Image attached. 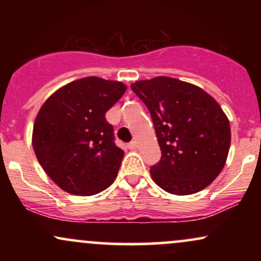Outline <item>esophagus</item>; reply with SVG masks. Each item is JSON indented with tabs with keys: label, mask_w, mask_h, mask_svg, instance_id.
Masks as SVG:
<instances>
[{
	"label": "esophagus",
	"mask_w": 261,
	"mask_h": 261,
	"mask_svg": "<svg viewBox=\"0 0 261 261\" xmlns=\"http://www.w3.org/2000/svg\"><path fill=\"white\" fill-rule=\"evenodd\" d=\"M127 147L130 149H136L137 148V141H133V142L128 143Z\"/></svg>",
	"instance_id": "34e87169"
}]
</instances>
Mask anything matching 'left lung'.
<instances>
[{
	"label": "left lung",
	"instance_id": "left-lung-1",
	"mask_svg": "<svg viewBox=\"0 0 261 261\" xmlns=\"http://www.w3.org/2000/svg\"><path fill=\"white\" fill-rule=\"evenodd\" d=\"M151 113L162 157L149 169L158 187L191 195L208 187L226 164L229 120L211 95L195 85L158 76L131 85Z\"/></svg>",
	"mask_w": 261,
	"mask_h": 261
}]
</instances>
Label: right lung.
<instances>
[{
	"label": "right lung",
	"instance_id": "1",
	"mask_svg": "<svg viewBox=\"0 0 261 261\" xmlns=\"http://www.w3.org/2000/svg\"><path fill=\"white\" fill-rule=\"evenodd\" d=\"M127 87L85 77L59 88L41 106L32 143L39 163L66 193L91 196L113 184L124 151L114 143L106 113Z\"/></svg>",
	"mask_w": 261,
	"mask_h": 261
}]
</instances>
